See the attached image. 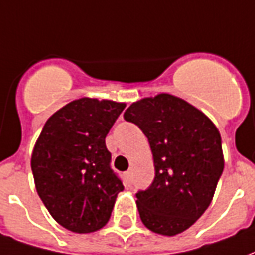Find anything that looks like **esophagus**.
<instances>
[{
    "label": "esophagus",
    "mask_w": 255,
    "mask_h": 255,
    "mask_svg": "<svg viewBox=\"0 0 255 255\" xmlns=\"http://www.w3.org/2000/svg\"><path fill=\"white\" fill-rule=\"evenodd\" d=\"M131 173H132L131 171L124 172V179H126V182H127V183L131 182Z\"/></svg>",
    "instance_id": "34e87169"
}]
</instances>
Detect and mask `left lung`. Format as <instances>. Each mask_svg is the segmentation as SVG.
I'll list each match as a JSON object with an SVG mask.
<instances>
[{"label":"left lung","mask_w":255,"mask_h":255,"mask_svg":"<svg viewBox=\"0 0 255 255\" xmlns=\"http://www.w3.org/2000/svg\"><path fill=\"white\" fill-rule=\"evenodd\" d=\"M149 139L155 176L136 194L140 220L150 231L175 236L208 209L224 169L221 136L203 112L175 95L147 97L124 112Z\"/></svg>","instance_id":"obj_1"}]
</instances>
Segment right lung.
<instances>
[{"mask_svg":"<svg viewBox=\"0 0 255 255\" xmlns=\"http://www.w3.org/2000/svg\"><path fill=\"white\" fill-rule=\"evenodd\" d=\"M124 108V102L89 97L72 101L49 117L34 146L36 192L53 219L72 232L101 230L124 190L105 144Z\"/></svg>","mask_w":255,"mask_h":255,"instance_id":"1","label":"right lung"}]
</instances>
